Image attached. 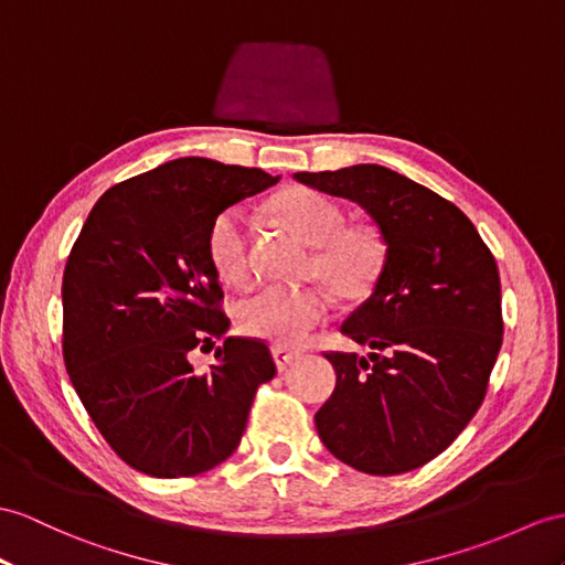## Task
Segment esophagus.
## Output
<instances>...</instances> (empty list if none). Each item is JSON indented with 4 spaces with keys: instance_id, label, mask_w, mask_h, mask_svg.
Segmentation results:
<instances>
[{
    "instance_id": "obj_1",
    "label": "esophagus",
    "mask_w": 565,
    "mask_h": 565,
    "mask_svg": "<svg viewBox=\"0 0 565 565\" xmlns=\"http://www.w3.org/2000/svg\"><path fill=\"white\" fill-rule=\"evenodd\" d=\"M299 356H301L299 350H287L282 345H275L273 348V360H275V364H278L280 371H285L295 360H299Z\"/></svg>"
}]
</instances>
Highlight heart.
I'll list each match as a JSON object with an SVG mask.
<instances>
[{
    "instance_id": "heart-1",
    "label": "heart",
    "mask_w": 565,
    "mask_h": 565,
    "mask_svg": "<svg viewBox=\"0 0 565 565\" xmlns=\"http://www.w3.org/2000/svg\"><path fill=\"white\" fill-rule=\"evenodd\" d=\"M280 215L297 235L316 246L313 270L342 295H362L381 268L383 246L376 230L366 225L345 227L338 205L316 194L297 191L280 205ZM254 217L244 205H232L211 225L209 252L220 278L244 282L252 275ZM333 299L319 285L290 287L266 282L246 292L235 307L237 326L246 335L278 345H301L330 313Z\"/></svg>"
}]
</instances>
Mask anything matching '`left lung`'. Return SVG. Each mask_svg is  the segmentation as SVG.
<instances>
[{
  "label": "left lung",
  "instance_id": "8db88e82",
  "mask_svg": "<svg viewBox=\"0 0 565 565\" xmlns=\"http://www.w3.org/2000/svg\"><path fill=\"white\" fill-rule=\"evenodd\" d=\"M295 179L362 205L386 246L374 290L340 326L369 354H326L338 381L316 431L360 472L417 470L487 395L503 342L497 260L458 205L383 164Z\"/></svg>",
  "mask_w": 565,
  "mask_h": 565
}]
</instances>
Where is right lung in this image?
Wrapping results in <instances>:
<instances>
[{
	"label": "right lung",
	"mask_w": 565,
	"mask_h": 565,
	"mask_svg": "<svg viewBox=\"0 0 565 565\" xmlns=\"http://www.w3.org/2000/svg\"><path fill=\"white\" fill-rule=\"evenodd\" d=\"M280 177L209 158H177L115 184L93 205L62 280L64 364L117 456L150 477H196L237 450L266 342L225 338L230 319L209 252L215 217Z\"/></svg>",
	"instance_id": "1"
}]
</instances>
